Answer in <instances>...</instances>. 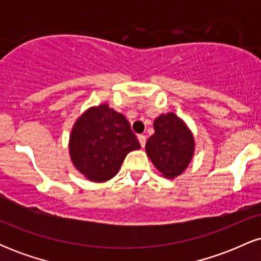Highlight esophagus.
Listing matches in <instances>:
<instances>
[{
  "label": "esophagus",
  "mask_w": 261,
  "mask_h": 261,
  "mask_svg": "<svg viewBox=\"0 0 261 261\" xmlns=\"http://www.w3.org/2000/svg\"><path fill=\"white\" fill-rule=\"evenodd\" d=\"M137 139H139L141 147H145V145H146V136H145V135H139V136H137Z\"/></svg>",
  "instance_id": "1"
}]
</instances>
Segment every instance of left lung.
Returning <instances> with one entry per match:
<instances>
[{
    "instance_id": "left-lung-1",
    "label": "left lung",
    "mask_w": 261,
    "mask_h": 261,
    "mask_svg": "<svg viewBox=\"0 0 261 261\" xmlns=\"http://www.w3.org/2000/svg\"><path fill=\"white\" fill-rule=\"evenodd\" d=\"M154 134L146 142V152L154 167L166 178L180 175L190 163L195 149L194 136L174 113L154 119Z\"/></svg>"
}]
</instances>
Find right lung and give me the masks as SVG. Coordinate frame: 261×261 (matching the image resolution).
I'll return each instance as SVG.
<instances>
[{
    "instance_id": "1",
    "label": "right lung",
    "mask_w": 261,
    "mask_h": 261,
    "mask_svg": "<svg viewBox=\"0 0 261 261\" xmlns=\"http://www.w3.org/2000/svg\"><path fill=\"white\" fill-rule=\"evenodd\" d=\"M140 147L130 122L108 104L86 110L71 131V161L91 181L103 182L112 179L128 152Z\"/></svg>"
}]
</instances>
